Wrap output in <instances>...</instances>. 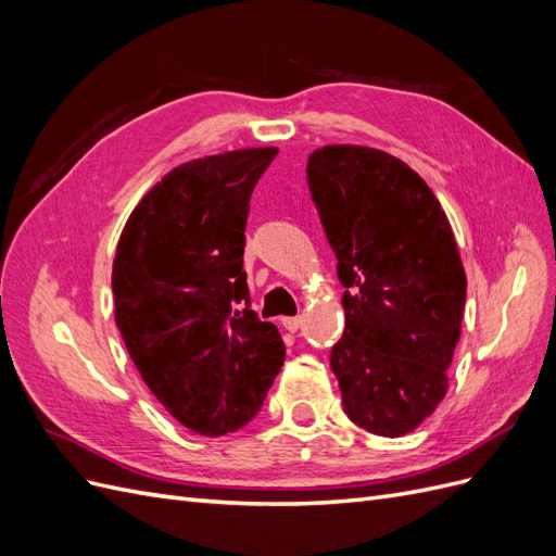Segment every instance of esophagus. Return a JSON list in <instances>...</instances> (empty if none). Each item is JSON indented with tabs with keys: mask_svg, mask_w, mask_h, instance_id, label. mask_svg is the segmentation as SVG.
<instances>
[{
	"mask_svg": "<svg viewBox=\"0 0 556 556\" xmlns=\"http://www.w3.org/2000/svg\"><path fill=\"white\" fill-rule=\"evenodd\" d=\"M301 323H304V317H301V315H294V317H282V327L288 329V331H292V333L301 327Z\"/></svg>",
	"mask_w": 556,
	"mask_h": 556,
	"instance_id": "obj_1",
	"label": "esophagus"
}]
</instances>
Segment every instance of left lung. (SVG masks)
<instances>
[{"mask_svg": "<svg viewBox=\"0 0 556 556\" xmlns=\"http://www.w3.org/2000/svg\"><path fill=\"white\" fill-rule=\"evenodd\" d=\"M306 178L345 288V331L331 348L343 410L396 439L447 392L466 304L452 227L429 185L382 150L325 146Z\"/></svg>", "mask_w": 556, "mask_h": 556, "instance_id": "left-lung-1", "label": "left lung"}]
</instances>
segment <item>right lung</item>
Returning a JSON list of instances; mask_svg holds the SVG:
<instances>
[{"label": "right lung", "instance_id": "obj_1", "mask_svg": "<svg viewBox=\"0 0 556 556\" xmlns=\"http://www.w3.org/2000/svg\"><path fill=\"white\" fill-rule=\"evenodd\" d=\"M276 155L245 148L176 166L131 211L115 250V325L134 366L182 427L211 439L260 413L285 362L243 271L250 197Z\"/></svg>", "mask_w": 556, "mask_h": 556}]
</instances>
